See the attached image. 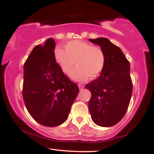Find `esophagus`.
I'll return each mask as SVG.
<instances>
[{
    "mask_svg": "<svg viewBox=\"0 0 154 154\" xmlns=\"http://www.w3.org/2000/svg\"><path fill=\"white\" fill-rule=\"evenodd\" d=\"M84 88H85L84 85H79V88L80 90H82Z\"/></svg>",
    "mask_w": 154,
    "mask_h": 154,
    "instance_id": "34e87169",
    "label": "esophagus"
}]
</instances>
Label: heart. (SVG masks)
<instances>
[{"instance_id":"obj_1","label":"heart","mask_w":154,"mask_h":154,"mask_svg":"<svg viewBox=\"0 0 154 154\" xmlns=\"http://www.w3.org/2000/svg\"><path fill=\"white\" fill-rule=\"evenodd\" d=\"M65 51L56 48L54 56L60 69L69 75L76 62L77 67L71 72L70 77L75 81L82 82L90 77L95 78L103 71L106 62L105 53L98 46L80 40L69 42Z\"/></svg>"}]
</instances>
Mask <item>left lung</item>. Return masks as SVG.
I'll return each mask as SVG.
<instances>
[{"label": "left lung", "instance_id": "8db88e82", "mask_svg": "<svg viewBox=\"0 0 154 154\" xmlns=\"http://www.w3.org/2000/svg\"><path fill=\"white\" fill-rule=\"evenodd\" d=\"M89 40L99 45L106 56L105 66L100 76L85 86L91 93L88 103L90 113L98 126H114L125 116L131 98L130 62L121 49L109 39Z\"/></svg>", "mask_w": 154, "mask_h": 154}]
</instances>
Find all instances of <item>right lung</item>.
<instances>
[{
	"label": "right lung",
	"instance_id": "obj_1",
	"mask_svg": "<svg viewBox=\"0 0 154 154\" xmlns=\"http://www.w3.org/2000/svg\"><path fill=\"white\" fill-rule=\"evenodd\" d=\"M53 38L32 51L24 65L23 98L35 121L56 127L66 121L79 93L77 85L61 71L54 56Z\"/></svg>",
	"mask_w": 154,
	"mask_h": 154
}]
</instances>
